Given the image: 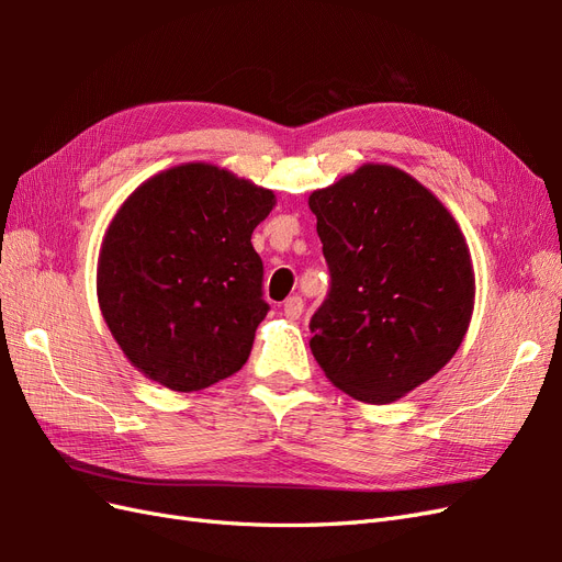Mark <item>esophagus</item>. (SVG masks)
Returning <instances> with one entry per match:
<instances>
[{
  "instance_id": "34e87169",
  "label": "esophagus",
  "mask_w": 562,
  "mask_h": 562,
  "mask_svg": "<svg viewBox=\"0 0 562 562\" xmlns=\"http://www.w3.org/2000/svg\"><path fill=\"white\" fill-rule=\"evenodd\" d=\"M302 310H304V302H302L300 295H293V297H288V300L283 302V314H285L288 318H300Z\"/></svg>"
}]
</instances>
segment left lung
Instances as JSON below:
<instances>
[{"instance_id":"left-lung-1","label":"left lung","mask_w":562,"mask_h":562,"mask_svg":"<svg viewBox=\"0 0 562 562\" xmlns=\"http://www.w3.org/2000/svg\"><path fill=\"white\" fill-rule=\"evenodd\" d=\"M330 291L310 321L326 378L363 403L431 380L462 345L475 279L464 234L427 187L366 164L310 196Z\"/></svg>"}]
</instances>
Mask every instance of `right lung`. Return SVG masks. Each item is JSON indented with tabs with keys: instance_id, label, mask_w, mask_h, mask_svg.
Segmentation results:
<instances>
[{
	"instance_id": "right-lung-1",
	"label": "right lung",
	"mask_w": 562,
	"mask_h": 562,
	"mask_svg": "<svg viewBox=\"0 0 562 562\" xmlns=\"http://www.w3.org/2000/svg\"><path fill=\"white\" fill-rule=\"evenodd\" d=\"M274 192L211 164L149 178L110 223L98 302L116 345L145 378L199 391L248 361L267 316L250 236Z\"/></svg>"
}]
</instances>
